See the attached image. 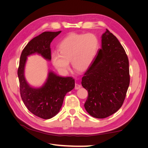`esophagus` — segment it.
I'll list each match as a JSON object with an SVG mask.
<instances>
[{"instance_id": "esophagus-1", "label": "esophagus", "mask_w": 148, "mask_h": 148, "mask_svg": "<svg viewBox=\"0 0 148 148\" xmlns=\"http://www.w3.org/2000/svg\"><path fill=\"white\" fill-rule=\"evenodd\" d=\"M81 85L79 84H78V83H76L75 84V89L76 90H79L80 88H81Z\"/></svg>"}]
</instances>
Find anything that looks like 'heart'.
Masks as SVG:
<instances>
[{"mask_svg":"<svg viewBox=\"0 0 148 148\" xmlns=\"http://www.w3.org/2000/svg\"><path fill=\"white\" fill-rule=\"evenodd\" d=\"M99 48V41L92 33H72L60 42L58 51L51 54V62L55 67L62 73L67 72L72 67L77 71L87 70L95 59Z\"/></svg>","mask_w":148,"mask_h":148,"instance_id":"heart-1","label":"heart"}]
</instances>
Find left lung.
Instances as JSON below:
<instances>
[{
    "mask_svg": "<svg viewBox=\"0 0 148 148\" xmlns=\"http://www.w3.org/2000/svg\"><path fill=\"white\" fill-rule=\"evenodd\" d=\"M81 84L88 92L84 108L94 118L108 117L123 103L130 84L129 61L123 47L108 29Z\"/></svg>",
    "mask_w": 148,
    "mask_h": 148,
    "instance_id": "left-lung-1",
    "label": "left lung"
}]
</instances>
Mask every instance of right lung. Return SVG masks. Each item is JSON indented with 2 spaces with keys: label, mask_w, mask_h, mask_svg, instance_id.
I'll use <instances>...</instances> for the list:
<instances>
[{
  "label": "right lung",
  "mask_w": 148,
  "mask_h": 148,
  "mask_svg": "<svg viewBox=\"0 0 148 148\" xmlns=\"http://www.w3.org/2000/svg\"><path fill=\"white\" fill-rule=\"evenodd\" d=\"M60 32H45L31 40L21 52L18 69L20 92L24 104L32 114L45 119L53 118L59 112L65 95L75 86L74 79L72 77L58 76L50 72L45 85L33 88L25 79V64L27 56L35 53L50 60V44Z\"/></svg>",
  "instance_id": "obj_1"
}]
</instances>
